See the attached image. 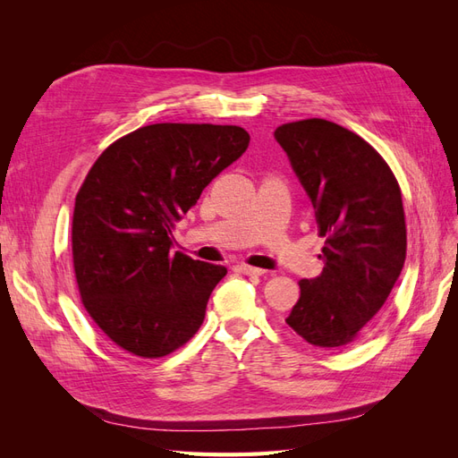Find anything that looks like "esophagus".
I'll return each mask as SVG.
<instances>
[{"label":"esophagus","mask_w":458,"mask_h":458,"mask_svg":"<svg viewBox=\"0 0 458 458\" xmlns=\"http://www.w3.org/2000/svg\"><path fill=\"white\" fill-rule=\"evenodd\" d=\"M233 271H237V273H241V275H252V276H259V275L266 273V271L259 269V267L244 266V263H241V266H234V267H233Z\"/></svg>","instance_id":"esophagus-1"}]
</instances>
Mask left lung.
Wrapping results in <instances>:
<instances>
[{
    "instance_id": "left-lung-1",
    "label": "left lung",
    "mask_w": 458,
    "mask_h": 458,
    "mask_svg": "<svg viewBox=\"0 0 458 458\" xmlns=\"http://www.w3.org/2000/svg\"><path fill=\"white\" fill-rule=\"evenodd\" d=\"M275 140L308 191L325 237L323 273L300 281L286 325L317 348H342L380 311L403 269L401 189L378 150L335 122H288Z\"/></svg>"
}]
</instances>
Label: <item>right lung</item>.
I'll return each instance as SVG.
<instances>
[{
    "instance_id": "obj_1",
    "label": "right lung",
    "mask_w": 458,
    "mask_h": 458,
    "mask_svg": "<svg viewBox=\"0 0 458 458\" xmlns=\"http://www.w3.org/2000/svg\"><path fill=\"white\" fill-rule=\"evenodd\" d=\"M248 143L239 126L150 123L91 165L72 216L74 276L86 311L123 352L158 359L197 335L227 269L172 254L174 221Z\"/></svg>"
}]
</instances>
